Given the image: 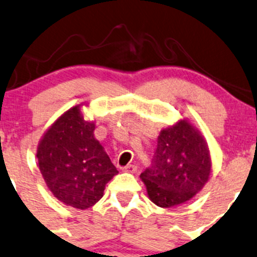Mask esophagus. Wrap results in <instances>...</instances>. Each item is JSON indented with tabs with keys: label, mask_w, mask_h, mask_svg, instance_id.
Listing matches in <instances>:
<instances>
[{
	"label": "esophagus",
	"mask_w": 257,
	"mask_h": 257,
	"mask_svg": "<svg viewBox=\"0 0 257 257\" xmlns=\"http://www.w3.org/2000/svg\"><path fill=\"white\" fill-rule=\"evenodd\" d=\"M121 171L129 172V174H134V172L137 171V167L134 166V165H126V166H124L123 169H121Z\"/></svg>",
	"instance_id": "esophagus-1"
}]
</instances>
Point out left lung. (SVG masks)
I'll return each instance as SVG.
<instances>
[{
  "mask_svg": "<svg viewBox=\"0 0 257 257\" xmlns=\"http://www.w3.org/2000/svg\"><path fill=\"white\" fill-rule=\"evenodd\" d=\"M212 158L201 131L178 119L158 137L153 165L140 174L154 204L171 208L193 198L208 182Z\"/></svg>",
  "mask_w": 257,
  "mask_h": 257,
  "instance_id": "obj_1",
  "label": "left lung"
}]
</instances>
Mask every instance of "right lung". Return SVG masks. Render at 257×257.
<instances>
[{"label":"right lung","instance_id":"right-lung-1","mask_svg":"<svg viewBox=\"0 0 257 257\" xmlns=\"http://www.w3.org/2000/svg\"><path fill=\"white\" fill-rule=\"evenodd\" d=\"M82 106L64 112L43 134L37 148L38 166L48 188L59 201L77 209L94 206L118 174L94 138V121L83 117Z\"/></svg>","mask_w":257,"mask_h":257}]
</instances>
